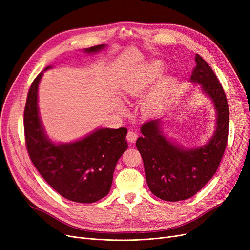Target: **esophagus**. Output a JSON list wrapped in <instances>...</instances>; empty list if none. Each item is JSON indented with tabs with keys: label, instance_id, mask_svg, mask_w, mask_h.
<instances>
[{
	"label": "esophagus",
	"instance_id": "obj_1",
	"mask_svg": "<svg viewBox=\"0 0 250 250\" xmlns=\"http://www.w3.org/2000/svg\"><path fill=\"white\" fill-rule=\"evenodd\" d=\"M138 138V135L136 132H134V130H129V132L127 133L126 135V140L129 142V143H135L136 140Z\"/></svg>",
	"mask_w": 250,
	"mask_h": 250
}]
</instances>
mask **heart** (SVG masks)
I'll return each instance as SVG.
<instances>
[{
  "label": "heart",
  "instance_id": "heart-1",
  "mask_svg": "<svg viewBox=\"0 0 250 250\" xmlns=\"http://www.w3.org/2000/svg\"><path fill=\"white\" fill-rule=\"evenodd\" d=\"M161 72H162V67L159 62L151 63L149 71L147 72L146 77L143 79V81H141L139 83L130 81L126 85V88H125L126 92L128 94H133V95L138 94L144 87H145L147 84L151 83L156 77H158L161 74ZM171 91H172L171 81H169V80L163 81L158 86V88H157L154 95L149 100V106L151 108H155L156 106H159V105H161L162 103H164L166 101L169 94L171 93Z\"/></svg>",
  "mask_w": 250,
  "mask_h": 250
}]
</instances>
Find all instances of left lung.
Wrapping results in <instances>:
<instances>
[{
    "mask_svg": "<svg viewBox=\"0 0 250 250\" xmlns=\"http://www.w3.org/2000/svg\"><path fill=\"white\" fill-rule=\"evenodd\" d=\"M195 62L191 81L202 85L218 112L213 138L201 148L183 150L162 135L159 121L154 120L142 125L143 136L136 143L150 190L166 202L187 200L200 191L216 173L227 146L229 106L225 91L214 71L198 54Z\"/></svg>",
    "mask_w": 250,
    "mask_h": 250,
    "instance_id": "left-lung-1",
    "label": "left lung"
}]
</instances>
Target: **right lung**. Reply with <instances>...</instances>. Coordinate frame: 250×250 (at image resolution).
Returning a JSON list of instances; mask_svg holds the SVG:
<instances>
[{
    "instance_id": "right-lung-1",
    "label": "right lung",
    "mask_w": 250,
    "mask_h": 250,
    "mask_svg": "<svg viewBox=\"0 0 250 250\" xmlns=\"http://www.w3.org/2000/svg\"><path fill=\"white\" fill-rule=\"evenodd\" d=\"M103 47L104 44L91 46L86 51L94 52ZM42 76V72L33 80L24 108L28 155L43 179L64 199L82 204L97 202L110 190L115 165L127 148L125 140L127 129L100 128L75 143H50L38 116L37 89Z\"/></svg>"
}]
</instances>
